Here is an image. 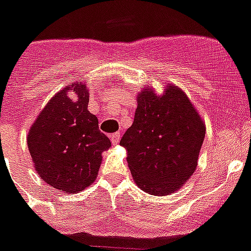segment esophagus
Wrapping results in <instances>:
<instances>
[{"label":"esophagus","instance_id":"esophagus-1","mask_svg":"<svg viewBox=\"0 0 251 251\" xmlns=\"http://www.w3.org/2000/svg\"><path fill=\"white\" fill-rule=\"evenodd\" d=\"M120 139H121V135H120V132H115V134L111 136L112 144H113V146H117V144L120 143Z\"/></svg>","mask_w":251,"mask_h":251}]
</instances>
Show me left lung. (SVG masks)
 I'll use <instances>...</instances> for the list:
<instances>
[{
	"label": "left lung",
	"mask_w": 251,
	"mask_h": 251,
	"mask_svg": "<svg viewBox=\"0 0 251 251\" xmlns=\"http://www.w3.org/2000/svg\"><path fill=\"white\" fill-rule=\"evenodd\" d=\"M136 103L134 122L120 142L132 179L150 195H170L196 170L206 126L174 83H168L161 95L143 87Z\"/></svg>",
	"instance_id": "1"
}]
</instances>
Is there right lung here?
Returning a JSON list of instances; mask_svg holds the SVG:
<instances>
[{"mask_svg": "<svg viewBox=\"0 0 251 251\" xmlns=\"http://www.w3.org/2000/svg\"><path fill=\"white\" fill-rule=\"evenodd\" d=\"M75 93V99L68 95ZM89 90L73 82L56 93L33 122L26 143L36 172L45 183L66 193L82 191L97 179L101 153L111 140L89 112Z\"/></svg>", "mask_w": 251, "mask_h": 251, "instance_id": "add662e5", "label": "right lung"}]
</instances>
